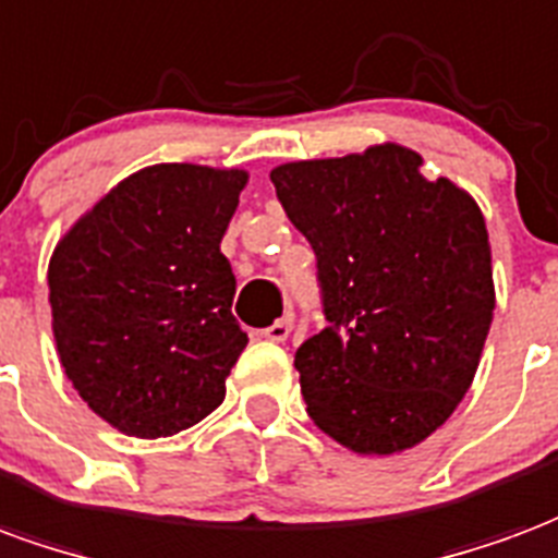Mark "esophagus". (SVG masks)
<instances>
[{"instance_id":"esophagus-1","label":"esophagus","mask_w":558,"mask_h":558,"mask_svg":"<svg viewBox=\"0 0 558 558\" xmlns=\"http://www.w3.org/2000/svg\"><path fill=\"white\" fill-rule=\"evenodd\" d=\"M292 313H287V316H280V319H275L271 322V325H268L266 331H263V337H266V340H271V342H283L287 340V337H290V331H292Z\"/></svg>"}]
</instances>
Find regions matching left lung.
Returning <instances> with one entry per match:
<instances>
[{"mask_svg":"<svg viewBox=\"0 0 558 558\" xmlns=\"http://www.w3.org/2000/svg\"><path fill=\"white\" fill-rule=\"evenodd\" d=\"M420 153L378 144L271 171L316 254L325 328L295 352L313 423L363 456L426 440L476 375L494 319L485 218Z\"/></svg>","mask_w":558,"mask_h":558,"instance_id":"1","label":"left lung"}]
</instances>
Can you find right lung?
Wrapping results in <instances>:
<instances>
[{
  "label": "right lung",
  "instance_id": "1",
  "mask_svg": "<svg viewBox=\"0 0 558 558\" xmlns=\"http://www.w3.org/2000/svg\"><path fill=\"white\" fill-rule=\"evenodd\" d=\"M245 171L153 165L111 189L49 259L59 357L94 414L168 437L225 402L247 333L221 254Z\"/></svg>",
  "mask_w": 558,
  "mask_h": 558
}]
</instances>
